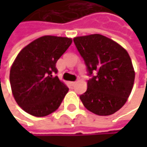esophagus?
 <instances>
[{"label": "esophagus", "instance_id": "obj_1", "mask_svg": "<svg viewBox=\"0 0 147 147\" xmlns=\"http://www.w3.org/2000/svg\"><path fill=\"white\" fill-rule=\"evenodd\" d=\"M75 83H76L75 82H69V84H70L71 86H74V85H75Z\"/></svg>", "mask_w": 147, "mask_h": 147}]
</instances>
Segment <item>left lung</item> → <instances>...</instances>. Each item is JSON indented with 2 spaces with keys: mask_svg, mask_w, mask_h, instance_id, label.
<instances>
[{
  "mask_svg": "<svg viewBox=\"0 0 147 147\" xmlns=\"http://www.w3.org/2000/svg\"><path fill=\"white\" fill-rule=\"evenodd\" d=\"M73 41L90 76L87 91L80 95L83 105L99 116L115 113L126 103L134 82L128 52L100 34L75 37Z\"/></svg>",
  "mask_w": 147,
  "mask_h": 147,
  "instance_id": "obj_1",
  "label": "left lung"
}]
</instances>
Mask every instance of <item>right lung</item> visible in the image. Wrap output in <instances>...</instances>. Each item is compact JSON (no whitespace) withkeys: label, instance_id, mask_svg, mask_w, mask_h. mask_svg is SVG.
<instances>
[{"label":"right lung","instance_id":"obj_1","mask_svg":"<svg viewBox=\"0 0 147 147\" xmlns=\"http://www.w3.org/2000/svg\"><path fill=\"white\" fill-rule=\"evenodd\" d=\"M72 40L42 36L24 47L10 70V83L16 102L27 113L45 117L56 111L69 88L59 77L56 63Z\"/></svg>","mask_w":147,"mask_h":147}]
</instances>
